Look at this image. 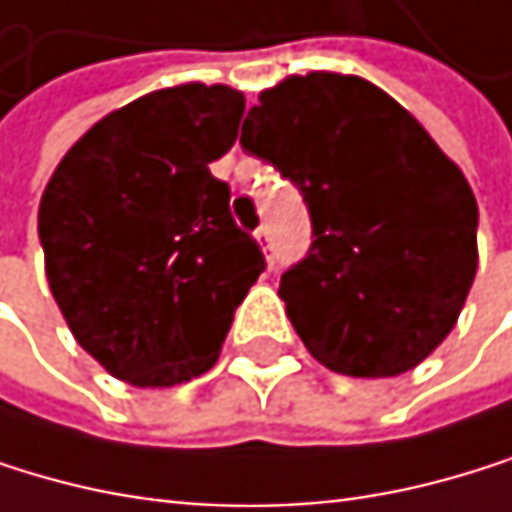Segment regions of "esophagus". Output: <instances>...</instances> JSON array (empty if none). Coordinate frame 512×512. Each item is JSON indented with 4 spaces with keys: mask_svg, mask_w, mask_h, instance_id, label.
Returning a JSON list of instances; mask_svg holds the SVG:
<instances>
[{
    "mask_svg": "<svg viewBox=\"0 0 512 512\" xmlns=\"http://www.w3.org/2000/svg\"><path fill=\"white\" fill-rule=\"evenodd\" d=\"M256 237H259V241L265 244V253H268V250H271V244H268V241H271V228H268V225L256 228ZM268 259H271V262H275V256H271V253H268Z\"/></svg>",
    "mask_w": 512,
    "mask_h": 512,
    "instance_id": "obj_1",
    "label": "esophagus"
}]
</instances>
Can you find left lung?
Here are the masks:
<instances>
[{
  "label": "left lung",
  "mask_w": 512,
  "mask_h": 512,
  "mask_svg": "<svg viewBox=\"0 0 512 512\" xmlns=\"http://www.w3.org/2000/svg\"><path fill=\"white\" fill-rule=\"evenodd\" d=\"M241 148L309 206V253L278 287L306 349L349 377L417 367L476 278L479 206L463 172L395 98L340 73L262 92Z\"/></svg>",
  "instance_id": "1"
}]
</instances>
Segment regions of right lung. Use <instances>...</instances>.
Masks as SVG:
<instances>
[{
  "mask_svg": "<svg viewBox=\"0 0 512 512\" xmlns=\"http://www.w3.org/2000/svg\"><path fill=\"white\" fill-rule=\"evenodd\" d=\"M244 95L188 83L95 123L39 203L45 275L76 343L117 380L175 386L210 371L234 309L265 271L210 172Z\"/></svg>",
  "mask_w": 512,
  "mask_h": 512,
  "instance_id": "1",
  "label": "right lung"
}]
</instances>
